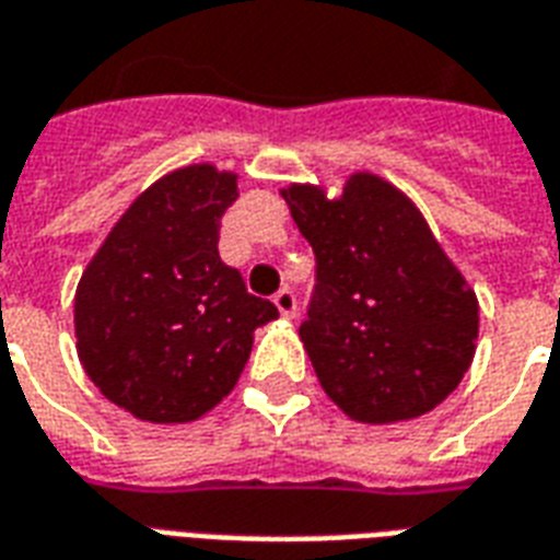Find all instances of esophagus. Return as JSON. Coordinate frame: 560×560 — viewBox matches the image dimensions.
<instances>
[{"label":"esophagus","mask_w":560,"mask_h":560,"mask_svg":"<svg viewBox=\"0 0 560 560\" xmlns=\"http://www.w3.org/2000/svg\"><path fill=\"white\" fill-rule=\"evenodd\" d=\"M272 302H276V308H279L281 317H293V314H296V296H293V291H288V288L276 293Z\"/></svg>","instance_id":"obj_1"}]
</instances>
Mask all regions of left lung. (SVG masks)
I'll return each mask as SVG.
<instances>
[{
  "label": "left lung",
  "mask_w": 560,
  "mask_h": 560,
  "mask_svg": "<svg viewBox=\"0 0 560 560\" xmlns=\"http://www.w3.org/2000/svg\"><path fill=\"white\" fill-rule=\"evenodd\" d=\"M317 258L300 326L314 374L343 416L395 424L436 409L469 371L478 296L407 192L371 172L281 189Z\"/></svg>",
  "instance_id": "1"
}]
</instances>
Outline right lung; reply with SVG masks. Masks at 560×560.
<instances>
[{
	"label": "right lung",
	"mask_w": 560,
	"mask_h": 560,
	"mask_svg": "<svg viewBox=\"0 0 560 560\" xmlns=\"http://www.w3.org/2000/svg\"><path fill=\"white\" fill-rule=\"evenodd\" d=\"M237 175L196 163L136 198L89 260L73 296L85 374L106 400L151 424H186L231 395L255 329L276 320L219 258Z\"/></svg>",
	"instance_id": "1"
}]
</instances>
